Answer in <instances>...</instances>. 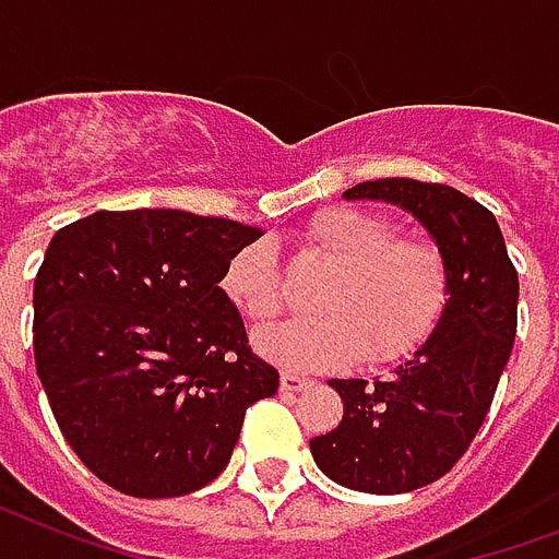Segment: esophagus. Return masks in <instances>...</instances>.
Wrapping results in <instances>:
<instances>
[{
  "label": "esophagus",
  "instance_id": "34e87169",
  "mask_svg": "<svg viewBox=\"0 0 559 559\" xmlns=\"http://www.w3.org/2000/svg\"><path fill=\"white\" fill-rule=\"evenodd\" d=\"M280 385H283L285 392H304V389L312 385V380L295 374V371H283V374H280Z\"/></svg>",
  "mask_w": 559,
  "mask_h": 559
}]
</instances>
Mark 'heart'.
<instances>
[{
    "mask_svg": "<svg viewBox=\"0 0 559 559\" xmlns=\"http://www.w3.org/2000/svg\"><path fill=\"white\" fill-rule=\"evenodd\" d=\"M394 221L354 205H333L304 233V253L333 267L314 297V318L267 326L259 354L288 368L321 371L362 356L385 365L409 356L433 333L448 300V262L427 235H394ZM229 304L264 324L288 304L285 271L271 241L229 255L221 276Z\"/></svg>",
    "mask_w": 559,
    "mask_h": 559,
    "instance_id": "obj_1",
    "label": "heart"
}]
</instances>
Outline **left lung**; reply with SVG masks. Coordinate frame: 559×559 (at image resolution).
Wrapping results in <instances>:
<instances>
[{"label":"left lung","instance_id":"left-lung-1","mask_svg":"<svg viewBox=\"0 0 559 559\" xmlns=\"http://www.w3.org/2000/svg\"><path fill=\"white\" fill-rule=\"evenodd\" d=\"M347 200H385L413 212L448 262V304L430 338L392 377L333 380L344 415L309 448L335 484L401 495L433 484L480 430L515 342L519 274L495 215L451 185L374 179Z\"/></svg>","mask_w":559,"mask_h":559}]
</instances>
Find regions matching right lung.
Wrapping results in <instances>:
<instances>
[{
	"mask_svg": "<svg viewBox=\"0 0 559 559\" xmlns=\"http://www.w3.org/2000/svg\"><path fill=\"white\" fill-rule=\"evenodd\" d=\"M262 229L176 209L61 226L35 276V368L67 444L111 489L212 484L247 409L280 389L221 288Z\"/></svg>",
	"mask_w": 559,
	"mask_h": 559,
	"instance_id": "add662e5",
	"label": "right lung"
}]
</instances>
